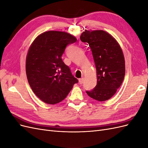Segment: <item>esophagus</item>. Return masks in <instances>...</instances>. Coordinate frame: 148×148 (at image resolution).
<instances>
[{"label": "esophagus", "mask_w": 148, "mask_h": 148, "mask_svg": "<svg viewBox=\"0 0 148 148\" xmlns=\"http://www.w3.org/2000/svg\"><path fill=\"white\" fill-rule=\"evenodd\" d=\"M83 82H84V78H81L79 79V84H83Z\"/></svg>", "instance_id": "34e87169"}]
</instances>
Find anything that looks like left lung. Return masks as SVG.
<instances>
[{
  "label": "left lung",
  "mask_w": 148,
  "mask_h": 148,
  "mask_svg": "<svg viewBox=\"0 0 148 148\" xmlns=\"http://www.w3.org/2000/svg\"><path fill=\"white\" fill-rule=\"evenodd\" d=\"M80 39L90 47L96 68L97 84L86 93L97 101L108 100L124 79L125 65L122 49L112 35L103 30H85Z\"/></svg>",
  "instance_id": "obj_1"
}]
</instances>
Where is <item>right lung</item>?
Returning <instances> with one entry per match:
<instances>
[{"mask_svg": "<svg viewBox=\"0 0 148 148\" xmlns=\"http://www.w3.org/2000/svg\"><path fill=\"white\" fill-rule=\"evenodd\" d=\"M77 38L63 31H49L34 39L26 59L30 86L40 99L49 104L63 101L78 80L62 59L67 45Z\"/></svg>", "mask_w": 148, "mask_h": 148, "instance_id": "right-lung-1", "label": "right lung"}]
</instances>
